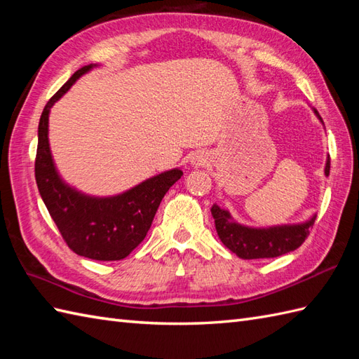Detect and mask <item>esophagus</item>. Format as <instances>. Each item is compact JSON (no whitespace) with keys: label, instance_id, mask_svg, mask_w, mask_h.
Returning <instances> with one entry per match:
<instances>
[{"label":"esophagus","instance_id":"1","mask_svg":"<svg viewBox=\"0 0 359 359\" xmlns=\"http://www.w3.org/2000/svg\"><path fill=\"white\" fill-rule=\"evenodd\" d=\"M189 162H191L193 166H203L207 163V156H205L203 152H196V154H193L191 158H189Z\"/></svg>","mask_w":359,"mask_h":359}]
</instances>
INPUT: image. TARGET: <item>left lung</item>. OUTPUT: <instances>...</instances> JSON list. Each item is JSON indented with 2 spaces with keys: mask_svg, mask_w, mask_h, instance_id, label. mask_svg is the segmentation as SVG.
I'll return each mask as SVG.
<instances>
[{
  "mask_svg": "<svg viewBox=\"0 0 359 359\" xmlns=\"http://www.w3.org/2000/svg\"><path fill=\"white\" fill-rule=\"evenodd\" d=\"M315 116L324 121L319 112L311 108ZM330 172V156L325 158L324 174L325 177ZM211 215L215 217L216 231L220 241L226 248H230L236 256L241 259H262V257H278L290 251L296 250L306 241L310 226L315 224L316 212L307 220L297 224H280L270 226H251L236 222L231 212L226 208L219 207L217 203L212 205Z\"/></svg>",
  "mask_w": 359,
  "mask_h": 359,
  "instance_id": "8db88e82",
  "label": "left lung"
}]
</instances>
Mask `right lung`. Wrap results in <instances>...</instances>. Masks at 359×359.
<instances>
[{"mask_svg": "<svg viewBox=\"0 0 359 359\" xmlns=\"http://www.w3.org/2000/svg\"><path fill=\"white\" fill-rule=\"evenodd\" d=\"M98 66L81 67L44 106L38 123L35 179L46 208L72 251L95 261H120L144 239L163 196L184 172L172 168L112 196L86 194L62 177L49 143L50 108Z\"/></svg>", "mask_w": 359, "mask_h": 359, "instance_id": "obj_1", "label": "right lung"}]
</instances>
